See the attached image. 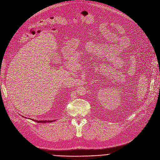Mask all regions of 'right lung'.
Instances as JSON below:
<instances>
[{"label":"right lung","mask_w":160,"mask_h":160,"mask_svg":"<svg viewBox=\"0 0 160 160\" xmlns=\"http://www.w3.org/2000/svg\"><path fill=\"white\" fill-rule=\"evenodd\" d=\"M22 117H24L23 116H22ZM25 118H27L26 117H25ZM32 120H33V121H34V122H37V123H51V122H55V121H56V120H49V121H47V120H42V121H41V120H40V121H38V120H33V119H32Z\"/></svg>","instance_id":"obj_1"}]
</instances>
